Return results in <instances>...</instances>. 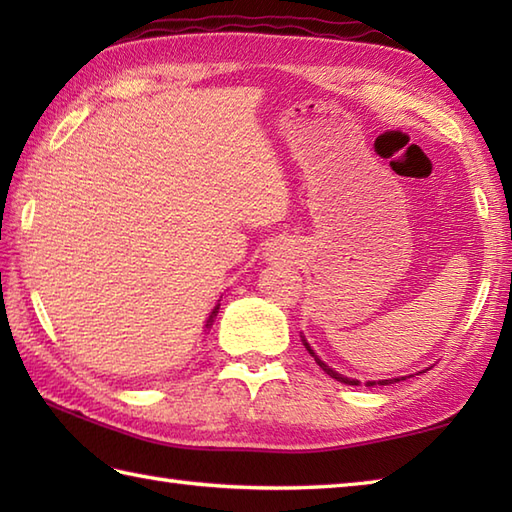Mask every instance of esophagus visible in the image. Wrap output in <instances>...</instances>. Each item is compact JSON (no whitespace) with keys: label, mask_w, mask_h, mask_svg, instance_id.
<instances>
[{"label":"esophagus","mask_w":512,"mask_h":512,"mask_svg":"<svg viewBox=\"0 0 512 512\" xmlns=\"http://www.w3.org/2000/svg\"><path fill=\"white\" fill-rule=\"evenodd\" d=\"M268 253H270V257H279L281 255V248L273 246V248H268Z\"/></svg>","instance_id":"1"}]
</instances>
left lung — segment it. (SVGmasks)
I'll list each match as a JSON object with an SVG mask.
<instances>
[{"label":"left lung","instance_id":"1","mask_svg":"<svg viewBox=\"0 0 512 512\" xmlns=\"http://www.w3.org/2000/svg\"><path fill=\"white\" fill-rule=\"evenodd\" d=\"M301 341H303V345H306V350L310 352V356H314V361H317V365L323 369L325 374L332 376L334 380H339V383H345V385H361L356 378H347V376H343V374H339V372H334V369H332L330 365H325V363L321 361V358H319L317 354H314L310 343L306 341V336H301ZM420 374H422V372H420ZM405 378H407V376H402V378H387V380H378V383H376V380H369L367 387H374V385H394V383H398V380H405Z\"/></svg>","mask_w":512,"mask_h":512}]
</instances>
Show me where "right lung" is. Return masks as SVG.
<instances>
[{
    "label": "right lung",
    "instance_id": "obj_1",
    "mask_svg": "<svg viewBox=\"0 0 512 512\" xmlns=\"http://www.w3.org/2000/svg\"><path fill=\"white\" fill-rule=\"evenodd\" d=\"M217 312H220V303H217V306L211 310L209 319H206V323H204V332H206V330H211V325H213V321H215V317H217Z\"/></svg>",
    "mask_w": 512,
    "mask_h": 512
}]
</instances>
